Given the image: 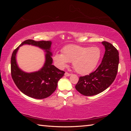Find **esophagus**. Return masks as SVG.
Listing matches in <instances>:
<instances>
[{
  "label": "esophagus",
  "instance_id": "1",
  "mask_svg": "<svg viewBox=\"0 0 131 131\" xmlns=\"http://www.w3.org/2000/svg\"><path fill=\"white\" fill-rule=\"evenodd\" d=\"M65 75L66 76H71V75H72V74H70V73H68V72H66L65 73Z\"/></svg>",
  "mask_w": 131,
  "mask_h": 131
}]
</instances>
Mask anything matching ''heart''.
Here are the masks:
<instances>
[{
  "label": "heart",
  "instance_id": "1",
  "mask_svg": "<svg viewBox=\"0 0 131 131\" xmlns=\"http://www.w3.org/2000/svg\"><path fill=\"white\" fill-rule=\"evenodd\" d=\"M62 54L57 53L53 57L55 65L60 69L65 68L69 62L78 73L83 75L91 73L98 64L102 51L97 47L69 44L62 50Z\"/></svg>",
  "mask_w": 131,
  "mask_h": 131
}]
</instances>
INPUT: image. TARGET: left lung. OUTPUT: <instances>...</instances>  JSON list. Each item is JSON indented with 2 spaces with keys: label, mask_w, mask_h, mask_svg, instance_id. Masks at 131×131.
<instances>
[{
  "label": "left lung",
  "mask_w": 131,
  "mask_h": 131,
  "mask_svg": "<svg viewBox=\"0 0 131 131\" xmlns=\"http://www.w3.org/2000/svg\"><path fill=\"white\" fill-rule=\"evenodd\" d=\"M102 44L105 52L101 65L89 75L80 77L75 86L77 91L85 96H93L103 92L116 79L119 63L118 51L107 41Z\"/></svg>",
  "instance_id": "left-lung-1"
}]
</instances>
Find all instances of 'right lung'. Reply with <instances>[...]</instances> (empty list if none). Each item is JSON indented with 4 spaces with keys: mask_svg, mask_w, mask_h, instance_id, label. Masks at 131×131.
Wrapping results in <instances>:
<instances>
[{
    "mask_svg": "<svg viewBox=\"0 0 131 131\" xmlns=\"http://www.w3.org/2000/svg\"><path fill=\"white\" fill-rule=\"evenodd\" d=\"M51 41H36L27 40L23 41L13 52L11 59V72L13 81L18 88L27 96L35 99H44L50 96L56 90L58 82L65 72L52 65V52ZM31 45L44 50L45 62L42 68L36 72H24L17 65L16 56L19 47Z\"/></svg>",
    "mask_w": 131,
    "mask_h": 131,
    "instance_id": "right-lung-1",
    "label": "right lung"
}]
</instances>
